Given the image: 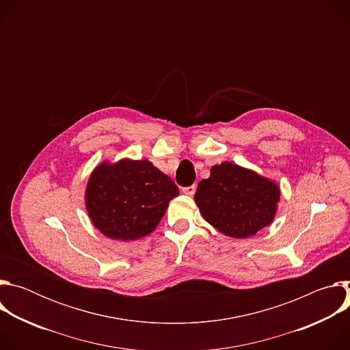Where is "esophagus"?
I'll return each mask as SVG.
<instances>
[{
	"instance_id": "1",
	"label": "esophagus",
	"mask_w": 350,
	"mask_h": 350,
	"mask_svg": "<svg viewBox=\"0 0 350 350\" xmlns=\"http://www.w3.org/2000/svg\"><path fill=\"white\" fill-rule=\"evenodd\" d=\"M195 191H196V187L195 185H189V187H184L183 188V192L185 193V195H193L195 193Z\"/></svg>"
}]
</instances>
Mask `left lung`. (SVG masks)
<instances>
[{
	"label": "left lung",
	"instance_id": "obj_1",
	"mask_svg": "<svg viewBox=\"0 0 350 350\" xmlns=\"http://www.w3.org/2000/svg\"><path fill=\"white\" fill-rule=\"evenodd\" d=\"M193 198L204 219L216 230L232 238H247L273 221L280 188L252 170L223 162L198 184Z\"/></svg>",
	"mask_w": 350,
	"mask_h": 350
}]
</instances>
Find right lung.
Returning a JSON list of instances; mask_svg holds the SVG:
<instances>
[{
    "instance_id": "obj_1",
    "label": "right lung",
    "mask_w": 350,
    "mask_h": 350,
    "mask_svg": "<svg viewBox=\"0 0 350 350\" xmlns=\"http://www.w3.org/2000/svg\"><path fill=\"white\" fill-rule=\"evenodd\" d=\"M178 195V187L151 162L122 159L95 167L85 189V208L104 235L134 241L151 234Z\"/></svg>"
}]
</instances>
